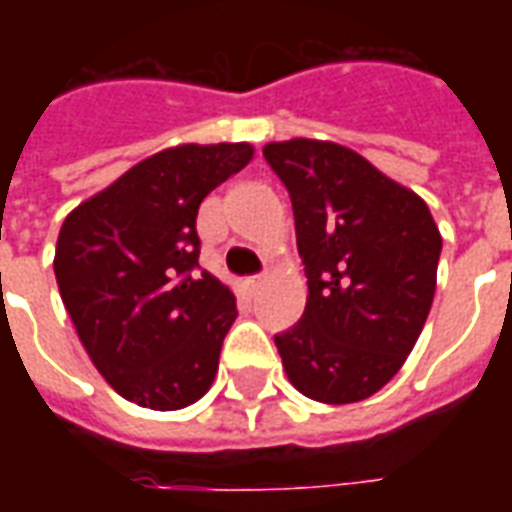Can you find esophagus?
<instances>
[{"label":"esophagus","mask_w":512,"mask_h":512,"mask_svg":"<svg viewBox=\"0 0 512 512\" xmlns=\"http://www.w3.org/2000/svg\"><path fill=\"white\" fill-rule=\"evenodd\" d=\"M260 285H263V274H255V277L244 279V288L249 290V296H255L257 290H260Z\"/></svg>","instance_id":"esophagus-1"}]
</instances>
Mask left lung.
<instances>
[{
  "label": "left lung",
  "mask_w": 512,
  "mask_h": 512,
  "mask_svg": "<svg viewBox=\"0 0 512 512\" xmlns=\"http://www.w3.org/2000/svg\"><path fill=\"white\" fill-rule=\"evenodd\" d=\"M285 183L307 274V307L274 334L290 384L321 403H356L395 376L425 326L439 227L414 191L334 142L263 147Z\"/></svg>",
  "instance_id": "left-lung-1"
}]
</instances>
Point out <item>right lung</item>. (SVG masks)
<instances>
[{
	"label": "right lung",
	"instance_id": "1",
	"mask_svg": "<svg viewBox=\"0 0 512 512\" xmlns=\"http://www.w3.org/2000/svg\"><path fill=\"white\" fill-rule=\"evenodd\" d=\"M249 158L244 142L169 147L62 222V304L98 373L131 403L175 411L211 389L238 310L200 271L197 211Z\"/></svg>",
	"mask_w": 512,
	"mask_h": 512
}]
</instances>
